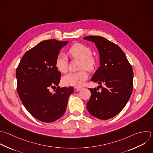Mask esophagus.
<instances>
[{"mask_svg": "<svg viewBox=\"0 0 153 153\" xmlns=\"http://www.w3.org/2000/svg\"><path fill=\"white\" fill-rule=\"evenodd\" d=\"M82 89V88L81 87H74V91H80Z\"/></svg>", "mask_w": 153, "mask_h": 153, "instance_id": "esophagus-1", "label": "esophagus"}]
</instances>
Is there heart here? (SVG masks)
I'll return each instance as SVG.
<instances>
[{"instance_id":"b5f03b06","label":"heart","mask_w":153,"mask_h":153,"mask_svg":"<svg viewBox=\"0 0 153 153\" xmlns=\"http://www.w3.org/2000/svg\"><path fill=\"white\" fill-rule=\"evenodd\" d=\"M69 53L74 57L81 60L80 68H85L87 70H92L95 65L94 59L91 56V51L86 46L76 43L74 44L69 49ZM56 68L62 73H65L68 69V59L63 53L59 54L56 60ZM88 74L85 69L77 72H71L62 79L63 84L66 86L79 87L83 85L88 79Z\"/></svg>"}]
</instances>
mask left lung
<instances>
[{
	"mask_svg": "<svg viewBox=\"0 0 153 153\" xmlns=\"http://www.w3.org/2000/svg\"><path fill=\"white\" fill-rule=\"evenodd\" d=\"M84 39L94 42L99 54L100 66L91 81L104 84L100 91H98V87L89 88L91 97L87 108L93 117L108 120L120 112L130 99L133 90V69L117 45L99 36H88Z\"/></svg>",
	"mask_w": 153,
	"mask_h": 153,
	"instance_id": "left-lung-1",
	"label": "left lung"
}]
</instances>
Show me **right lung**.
I'll list each match as a JSON object with an SVG mask.
<instances>
[{
  "label": "right lung",
  "mask_w": 153,
  "mask_h": 153,
  "mask_svg": "<svg viewBox=\"0 0 153 153\" xmlns=\"http://www.w3.org/2000/svg\"><path fill=\"white\" fill-rule=\"evenodd\" d=\"M68 41L50 39L41 42L27 51L16 70L17 91L27 111L36 119L51 123L65 112L72 87L59 88L61 73L56 60ZM58 86L56 92L49 88Z\"/></svg>",
  "instance_id": "add662e5"
}]
</instances>
